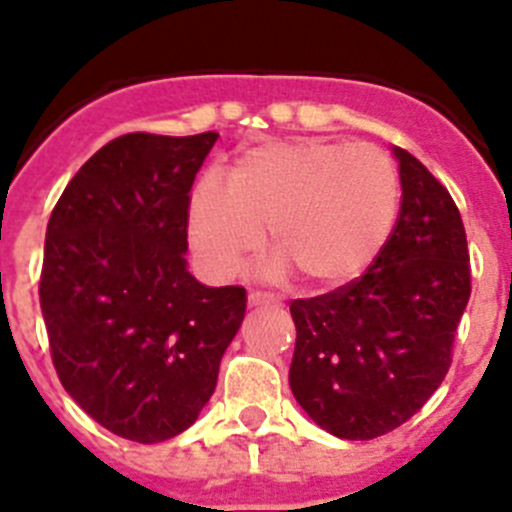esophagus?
Instances as JSON below:
<instances>
[{
	"label": "esophagus",
	"mask_w": 512,
	"mask_h": 512,
	"mask_svg": "<svg viewBox=\"0 0 512 512\" xmlns=\"http://www.w3.org/2000/svg\"><path fill=\"white\" fill-rule=\"evenodd\" d=\"M275 298L270 296V293H265V290H252L250 293V306H267V303H273Z\"/></svg>",
	"instance_id": "esophagus-1"
}]
</instances>
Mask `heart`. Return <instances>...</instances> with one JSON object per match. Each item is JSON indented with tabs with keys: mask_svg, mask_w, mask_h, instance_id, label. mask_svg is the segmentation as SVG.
I'll list each match as a JSON object with an SVG mask.
<instances>
[{
	"mask_svg": "<svg viewBox=\"0 0 512 512\" xmlns=\"http://www.w3.org/2000/svg\"><path fill=\"white\" fill-rule=\"evenodd\" d=\"M398 206V170L380 150L267 142L234 163L227 191L204 183L193 193L191 239L211 270L232 273L267 232L275 270L324 293L367 273L388 245Z\"/></svg>",
	"mask_w": 512,
	"mask_h": 512,
	"instance_id": "heart-1",
	"label": "heart"
}]
</instances>
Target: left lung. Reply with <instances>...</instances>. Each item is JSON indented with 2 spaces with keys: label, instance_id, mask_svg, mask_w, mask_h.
I'll return each mask as SVG.
<instances>
[{
  "label": "left lung",
  "instance_id": "1",
  "mask_svg": "<svg viewBox=\"0 0 512 512\" xmlns=\"http://www.w3.org/2000/svg\"><path fill=\"white\" fill-rule=\"evenodd\" d=\"M400 214L388 245L354 283L290 301V390L324 431L349 441L416 416L451 367L472 293L462 214L444 183L395 147Z\"/></svg>",
  "mask_w": 512,
  "mask_h": 512
}]
</instances>
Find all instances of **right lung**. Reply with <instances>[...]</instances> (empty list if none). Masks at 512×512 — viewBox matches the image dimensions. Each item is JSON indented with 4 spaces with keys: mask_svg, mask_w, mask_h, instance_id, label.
Instances as JSON below:
<instances>
[{
    "mask_svg": "<svg viewBox=\"0 0 512 512\" xmlns=\"http://www.w3.org/2000/svg\"><path fill=\"white\" fill-rule=\"evenodd\" d=\"M216 137H117L50 214L40 308L53 367L122 439L158 444L186 431L245 319L247 290L206 288L183 257L193 178Z\"/></svg>",
    "mask_w": 512,
    "mask_h": 512,
    "instance_id": "1",
    "label": "right lung"
}]
</instances>
